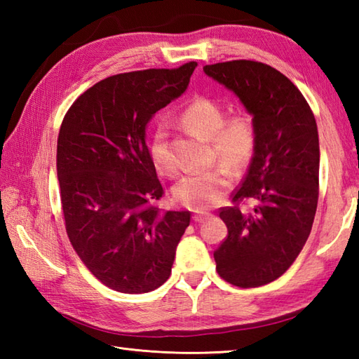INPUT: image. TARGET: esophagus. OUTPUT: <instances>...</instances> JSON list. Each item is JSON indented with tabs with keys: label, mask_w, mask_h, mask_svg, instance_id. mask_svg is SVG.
Wrapping results in <instances>:
<instances>
[{
	"label": "esophagus",
	"mask_w": 359,
	"mask_h": 359,
	"mask_svg": "<svg viewBox=\"0 0 359 359\" xmlns=\"http://www.w3.org/2000/svg\"><path fill=\"white\" fill-rule=\"evenodd\" d=\"M207 217H208L207 212H199V211H197V212H194V215H193L194 222H203V220L207 219Z\"/></svg>",
	"instance_id": "1"
}]
</instances>
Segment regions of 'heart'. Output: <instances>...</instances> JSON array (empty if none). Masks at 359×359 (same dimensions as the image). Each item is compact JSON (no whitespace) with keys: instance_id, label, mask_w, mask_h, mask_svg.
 <instances>
[{"instance_id":"1","label":"heart","mask_w":359,"mask_h":359,"mask_svg":"<svg viewBox=\"0 0 359 359\" xmlns=\"http://www.w3.org/2000/svg\"><path fill=\"white\" fill-rule=\"evenodd\" d=\"M224 116L222 106L207 97L194 98L180 114L182 125L201 139L210 140L215 156L224 162L210 171L187 175L174 188L175 199L196 211L208 210L224 199L231 185V171L227 167L241 170L253 157L256 148L253 118L245 112H236L225 120ZM151 157L160 174H175L168 134L162 126L152 140Z\"/></svg>"}]
</instances>
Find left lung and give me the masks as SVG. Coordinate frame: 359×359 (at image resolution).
I'll list each match as a JSON object with an SVG mask.
<instances>
[{"label": "left lung", "instance_id": "8db88e82", "mask_svg": "<svg viewBox=\"0 0 359 359\" xmlns=\"http://www.w3.org/2000/svg\"><path fill=\"white\" fill-rule=\"evenodd\" d=\"M203 72L239 98L253 116L256 148L234 207L219 212L228 236L215 251L219 276L241 288L282 276L306 245L319 188L318 126L306 98L284 74L251 62L203 66ZM253 198L250 213L238 208Z\"/></svg>", "mask_w": 359, "mask_h": 359}]
</instances>
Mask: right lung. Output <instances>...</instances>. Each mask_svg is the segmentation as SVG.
Segmentation results:
<instances>
[{
  "instance_id": "1",
  "label": "right lung",
  "mask_w": 359,
  "mask_h": 359,
  "mask_svg": "<svg viewBox=\"0 0 359 359\" xmlns=\"http://www.w3.org/2000/svg\"><path fill=\"white\" fill-rule=\"evenodd\" d=\"M197 63L108 77L66 112L57 175L69 241L94 276L120 293H148L171 274L189 211H162L147 147L154 114L180 97Z\"/></svg>"
}]
</instances>
